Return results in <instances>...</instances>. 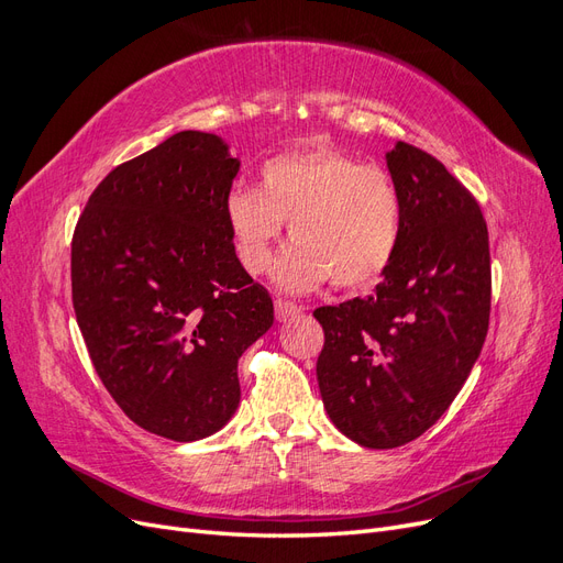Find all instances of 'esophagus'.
Returning a JSON list of instances; mask_svg holds the SVG:
<instances>
[{"label":"esophagus","mask_w":563,"mask_h":563,"mask_svg":"<svg viewBox=\"0 0 563 563\" xmlns=\"http://www.w3.org/2000/svg\"><path fill=\"white\" fill-rule=\"evenodd\" d=\"M275 310H277V319L279 321H288V319H294V317H298L302 312L300 305H296L291 300H284V298L275 300Z\"/></svg>","instance_id":"34e87169"}]
</instances>
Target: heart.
<instances>
[{"instance_id":"b5f03b06","label":"heart","mask_w":563,"mask_h":563,"mask_svg":"<svg viewBox=\"0 0 563 563\" xmlns=\"http://www.w3.org/2000/svg\"><path fill=\"white\" fill-rule=\"evenodd\" d=\"M225 220L240 263L258 275L272 258L284 220L294 244L275 265L288 291L329 279L338 288L378 282L399 251L404 201L387 168L331 147L284 152L261 166V190L234 185Z\"/></svg>"}]
</instances>
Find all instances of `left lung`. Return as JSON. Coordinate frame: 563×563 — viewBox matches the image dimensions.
I'll list each match as a JSON object with an SVG mask.
<instances>
[{
	"label": "left lung",
	"instance_id": "left-lung-1",
	"mask_svg": "<svg viewBox=\"0 0 563 563\" xmlns=\"http://www.w3.org/2000/svg\"><path fill=\"white\" fill-rule=\"evenodd\" d=\"M387 168L404 201L395 261L371 296L314 310L323 408L366 449L404 446L444 416L490 317L488 230L474 195L401 141Z\"/></svg>",
	"mask_w": 563,
	"mask_h": 563
}]
</instances>
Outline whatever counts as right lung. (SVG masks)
Listing matches in <instances>:
<instances>
[{
	"mask_svg": "<svg viewBox=\"0 0 563 563\" xmlns=\"http://www.w3.org/2000/svg\"><path fill=\"white\" fill-rule=\"evenodd\" d=\"M236 172L218 135L174 133L112 168L73 234V305L98 378L139 428L174 441L232 418L236 362L275 321L225 220Z\"/></svg>",
	"mask_w": 563,
	"mask_h": 563,
	"instance_id": "obj_1",
	"label": "right lung"
}]
</instances>
